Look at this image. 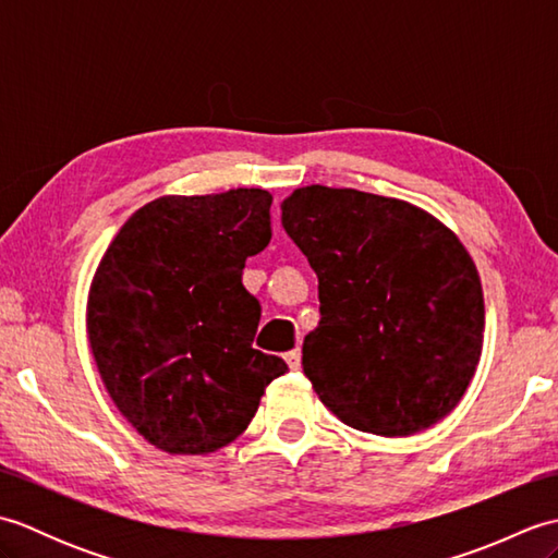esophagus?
<instances>
[{
  "label": "esophagus",
  "mask_w": 558,
  "mask_h": 558,
  "mask_svg": "<svg viewBox=\"0 0 558 558\" xmlns=\"http://www.w3.org/2000/svg\"><path fill=\"white\" fill-rule=\"evenodd\" d=\"M286 362H288L290 369H300V364H302V352H300V348L290 350V352L286 354Z\"/></svg>",
  "instance_id": "obj_1"
}]
</instances>
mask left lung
Listing matches in <instances>:
<instances>
[{"label":"left lung","instance_id":"1","mask_svg":"<svg viewBox=\"0 0 558 558\" xmlns=\"http://www.w3.org/2000/svg\"><path fill=\"white\" fill-rule=\"evenodd\" d=\"M282 228L318 278L302 366L352 429L410 436L444 420L475 376L484 298L475 260L429 213L357 189L302 186Z\"/></svg>","mask_w":558,"mask_h":558}]
</instances>
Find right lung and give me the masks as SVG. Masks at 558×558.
Instances as JSON below:
<instances>
[{"label": "right lung", "mask_w": 558, "mask_h": 558, "mask_svg": "<svg viewBox=\"0 0 558 558\" xmlns=\"http://www.w3.org/2000/svg\"><path fill=\"white\" fill-rule=\"evenodd\" d=\"M266 189L160 196L117 232L88 292V342L112 402L148 444L206 456L240 436L288 372L254 348L260 304L242 286L270 242Z\"/></svg>", "instance_id": "1"}]
</instances>
